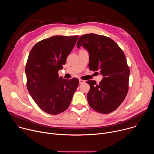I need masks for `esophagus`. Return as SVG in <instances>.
<instances>
[{
  "label": "esophagus",
  "instance_id": "obj_1",
  "mask_svg": "<svg viewBox=\"0 0 154 154\" xmlns=\"http://www.w3.org/2000/svg\"><path fill=\"white\" fill-rule=\"evenodd\" d=\"M79 83H80V84H82V83H85V80H82V79H80L79 80Z\"/></svg>",
  "mask_w": 154,
  "mask_h": 154
}]
</instances>
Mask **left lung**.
<instances>
[{"label":"left lung","mask_w":154,"mask_h":154,"mask_svg":"<svg viewBox=\"0 0 154 154\" xmlns=\"http://www.w3.org/2000/svg\"><path fill=\"white\" fill-rule=\"evenodd\" d=\"M82 46L89 52L90 69L99 71L103 76L99 84L86 82L90 86L88 102L99 113H111L122 103L128 90L130 69L124 53L112 39L93 33L80 37L77 46Z\"/></svg>","instance_id":"1"}]
</instances>
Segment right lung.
Masks as SVG:
<instances>
[{"mask_svg": "<svg viewBox=\"0 0 154 154\" xmlns=\"http://www.w3.org/2000/svg\"><path fill=\"white\" fill-rule=\"evenodd\" d=\"M78 36H54L38 42L29 54L26 66L27 90L37 105L55 115L66 109L79 84L77 78L58 76Z\"/></svg>", "mask_w": 154, "mask_h": 154, "instance_id": "add662e5", "label": "right lung"}]
</instances>
